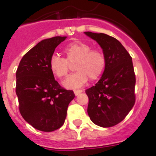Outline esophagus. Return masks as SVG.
<instances>
[{
	"mask_svg": "<svg viewBox=\"0 0 156 156\" xmlns=\"http://www.w3.org/2000/svg\"><path fill=\"white\" fill-rule=\"evenodd\" d=\"M83 92V90L82 89H80V90H74V94H75V96H78V95H79L80 93H82Z\"/></svg>",
	"mask_w": 156,
	"mask_h": 156,
	"instance_id": "obj_1",
	"label": "esophagus"
}]
</instances>
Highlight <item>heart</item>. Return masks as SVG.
Instances as JSON below:
<instances>
[{"label": "heart", "instance_id": "b5f03b06", "mask_svg": "<svg viewBox=\"0 0 156 156\" xmlns=\"http://www.w3.org/2000/svg\"><path fill=\"white\" fill-rule=\"evenodd\" d=\"M66 58L52 55L49 59V68L52 74L59 78L67 76L70 70V63H75L77 70L63 82L67 89H76L87 82V78L96 80L101 76L106 67V56L102 51L92 49L88 43L76 41L66 46Z\"/></svg>", "mask_w": 156, "mask_h": 156}]
</instances>
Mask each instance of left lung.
<instances>
[{
	"label": "left lung",
	"mask_w": 156,
	"mask_h": 156,
	"mask_svg": "<svg viewBox=\"0 0 156 156\" xmlns=\"http://www.w3.org/2000/svg\"><path fill=\"white\" fill-rule=\"evenodd\" d=\"M85 34L100 44L106 56L101 78L86 90L88 115L99 126H114L125 119L135 104L136 77L132 57L115 37L89 31Z\"/></svg>",
	"instance_id": "1"
}]
</instances>
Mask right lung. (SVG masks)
<instances>
[{"label": "right lung", "instance_id": "right-lung-1", "mask_svg": "<svg viewBox=\"0 0 156 156\" xmlns=\"http://www.w3.org/2000/svg\"><path fill=\"white\" fill-rule=\"evenodd\" d=\"M67 37H53L37 43L22 58L16 70L19 109L26 121L44 132L56 130L64 123L72 90L59 86L50 70L49 59Z\"/></svg>", "mask_w": 156, "mask_h": 156}]
</instances>
